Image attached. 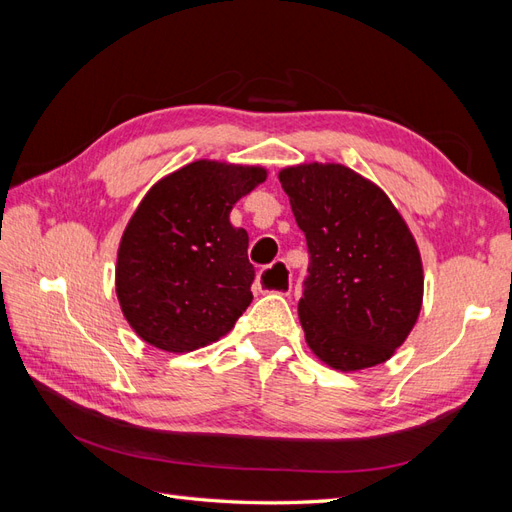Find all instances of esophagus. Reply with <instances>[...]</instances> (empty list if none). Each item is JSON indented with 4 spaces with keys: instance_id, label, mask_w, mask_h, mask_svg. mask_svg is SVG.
Returning a JSON list of instances; mask_svg holds the SVG:
<instances>
[{
    "instance_id": "obj_1",
    "label": "esophagus",
    "mask_w": 512,
    "mask_h": 512,
    "mask_svg": "<svg viewBox=\"0 0 512 512\" xmlns=\"http://www.w3.org/2000/svg\"><path fill=\"white\" fill-rule=\"evenodd\" d=\"M256 284H258L260 292L288 294L290 288H292V275L288 271V265L284 260H277L273 267L260 271Z\"/></svg>"
}]
</instances>
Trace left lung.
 <instances>
[{
	"label": "left lung",
	"mask_w": 512,
	"mask_h": 512,
	"mask_svg": "<svg viewBox=\"0 0 512 512\" xmlns=\"http://www.w3.org/2000/svg\"><path fill=\"white\" fill-rule=\"evenodd\" d=\"M280 183L309 252L299 318L320 361L359 371L389 361L423 305V262L376 183L342 164H299Z\"/></svg>",
	"instance_id": "obj_1"
}]
</instances>
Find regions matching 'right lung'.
<instances>
[{
	"label": "right lung",
	"instance_id": "1",
	"mask_svg": "<svg viewBox=\"0 0 512 512\" xmlns=\"http://www.w3.org/2000/svg\"><path fill=\"white\" fill-rule=\"evenodd\" d=\"M265 179L260 166L196 160L145 194L123 230L115 286L147 344L192 352L235 327L252 303L254 267L250 237L228 215Z\"/></svg>",
	"mask_w": 512,
	"mask_h": 512
}]
</instances>
